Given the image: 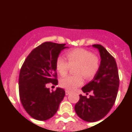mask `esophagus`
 I'll return each mask as SVG.
<instances>
[{"label":"esophagus","instance_id":"34e87169","mask_svg":"<svg viewBox=\"0 0 132 132\" xmlns=\"http://www.w3.org/2000/svg\"><path fill=\"white\" fill-rule=\"evenodd\" d=\"M70 93H71L70 92L68 91V90H66V91H65V94H66V95H69V94H70Z\"/></svg>","mask_w":132,"mask_h":132}]
</instances>
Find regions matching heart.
<instances>
[{"instance_id":"heart-1","label":"heart","mask_w":132,"mask_h":132,"mask_svg":"<svg viewBox=\"0 0 132 132\" xmlns=\"http://www.w3.org/2000/svg\"><path fill=\"white\" fill-rule=\"evenodd\" d=\"M68 62L62 57L59 56L55 61V67L58 73L64 76L70 67H75V76H68L61 79L60 85L67 90H74L84 84V78L91 80L95 77L99 69L100 61L97 55L84 48H75L66 54Z\"/></svg>"}]
</instances>
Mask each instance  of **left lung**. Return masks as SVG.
I'll return each mask as SVG.
<instances>
[{
    "instance_id": "obj_1",
    "label": "left lung",
    "mask_w": 132,
    "mask_h": 132,
    "mask_svg": "<svg viewBox=\"0 0 132 132\" xmlns=\"http://www.w3.org/2000/svg\"><path fill=\"white\" fill-rule=\"evenodd\" d=\"M97 48L101 57L99 69L94 79L81 88L84 93L93 92V95H80L75 110L84 121L95 122L103 118L111 109L116 101L120 80L114 58L99 44L92 45Z\"/></svg>"
}]
</instances>
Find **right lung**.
Listing matches in <instances>:
<instances>
[{
  "instance_id": "1",
  "label": "right lung",
  "mask_w": 132,
  "mask_h": 132,
  "mask_svg": "<svg viewBox=\"0 0 132 132\" xmlns=\"http://www.w3.org/2000/svg\"><path fill=\"white\" fill-rule=\"evenodd\" d=\"M47 42L33 50L20 70L19 92L21 102L33 118L45 121L56 113L65 95V91L57 88L51 92L46 84L56 85L55 61L61 52L68 47Z\"/></svg>"
}]
</instances>
